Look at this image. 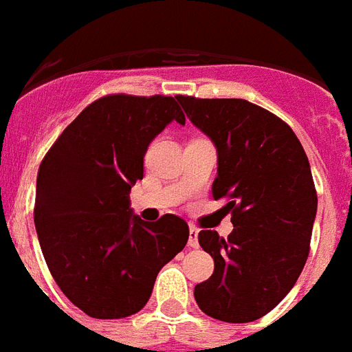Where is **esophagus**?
Masks as SVG:
<instances>
[{
  "label": "esophagus",
  "instance_id": "obj_1",
  "mask_svg": "<svg viewBox=\"0 0 352 352\" xmlns=\"http://www.w3.org/2000/svg\"><path fill=\"white\" fill-rule=\"evenodd\" d=\"M198 232L199 230L196 227L189 229V247H192V249H198Z\"/></svg>",
  "mask_w": 352,
  "mask_h": 352
}]
</instances>
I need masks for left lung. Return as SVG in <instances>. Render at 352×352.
I'll list each match as a JSON object with an SVG mask.
<instances>
[{"instance_id": "8db88e82", "label": "left lung", "mask_w": 352, "mask_h": 352, "mask_svg": "<svg viewBox=\"0 0 352 352\" xmlns=\"http://www.w3.org/2000/svg\"><path fill=\"white\" fill-rule=\"evenodd\" d=\"M218 153L214 199H227L234 229L201 230L214 260L194 287L207 316L245 323L265 316L294 287L309 256L318 196L302 143L287 123L247 100L176 96Z\"/></svg>"}]
</instances>
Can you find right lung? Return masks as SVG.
<instances>
[{"instance_id":"right-lung-1","label":"right lung","mask_w":352,"mask_h":352,"mask_svg":"<svg viewBox=\"0 0 352 352\" xmlns=\"http://www.w3.org/2000/svg\"><path fill=\"white\" fill-rule=\"evenodd\" d=\"M173 120L185 123L170 96H103L39 165L34 223L41 252L65 296L92 318L142 311L160 269L189 240L179 216L143 221L129 199L148 143Z\"/></svg>"}]
</instances>
